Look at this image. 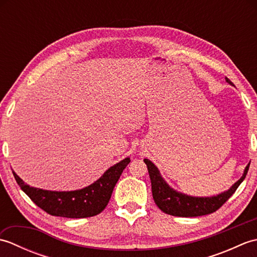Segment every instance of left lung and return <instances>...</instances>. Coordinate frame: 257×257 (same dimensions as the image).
<instances>
[{
	"instance_id": "8db88e82",
	"label": "left lung",
	"mask_w": 257,
	"mask_h": 257,
	"mask_svg": "<svg viewBox=\"0 0 257 257\" xmlns=\"http://www.w3.org/2000/svg\"><path fill=\"white\" fill-rule=\"evenodd\" d=\"M225 79L227 83L232 84V81L227 77H225ZM144 161L147 165V168H148L149 177L151 180L152 196H154V200L158 207L162 212L167 213V214L182 217L206 215L219 210L231 198L233 193L235 192L238 185L242 183L245 177H246L249 168L248 163L247 167L245 168L242 178L230 190L226 191V192L221 193L216 196H212V198H193V196L178 193L177 191L172 190L163 181L159 170H158L154 163L148 159H145Z\"/></svg>"
}]
</instances>
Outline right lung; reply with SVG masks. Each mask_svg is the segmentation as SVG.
Masks as SVG:
<instances>
[{
    "instance_id": "obj_1",
    "label": "right lung",
    "mask_w": 257,
    "mask_h": 257,
    "mask_svg": "<svg viewBox=\"0 0 257 257\" xmlns=\"http://www.w3.org/2000/svg\"><path fill=\"white\" fill-rule=\"evenodd\" d=\"M130 159L125 158L103 173V176L89 187L70 192H55L30 187L18 174L13 176L21 189L34 203L54 216L84 219L99 214L107 206L118 179Z\"/></svg>"
}]
</instances>
